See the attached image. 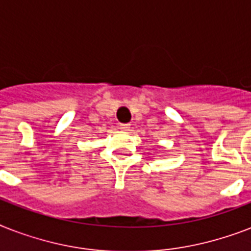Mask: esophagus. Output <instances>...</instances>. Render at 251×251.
Wrapping results in <instances>:
<instances>
[{"instance_id": "1", "label": "esophagus", "mask_w": 251, "mask_h": 251, "mask_svg": "<svg viewBox=\"0 0 251 251\" xmlns=\"http://www.w3.org/2000/svg\"><path fill=\"white\" fill-rule=\"evenodd\" d=\"M120 129L124 130V131H127V130L130 129V125H127V124H121V125H120Z\"/></svg>"}]
</instances>
